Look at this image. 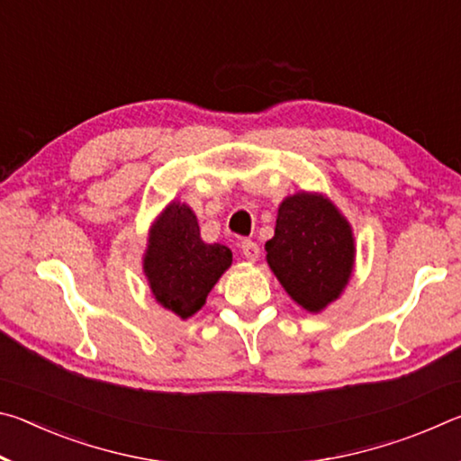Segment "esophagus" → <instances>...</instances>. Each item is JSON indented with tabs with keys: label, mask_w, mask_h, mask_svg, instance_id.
I'll return each instance as SVG.
<instances>
[{
	"label": "esophagus",
	"mask_w": 461,
	"mask_h": 461,
	"mask_svg": "<svg viewBox=\"0 0 461 461\" xmlns=\"http://www.w3.org/2000/svg\"><path fill=\"white\" fill-rule=\"evenodd\" d=\"M241 256H244V258L249 260V262L258 260V256H260L258 244H256V241H252V240L241 241Z\"/></svg>",
	"instance_id": "1"
}]
</instances>
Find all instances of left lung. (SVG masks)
I'll use <instances>...</instances> for the list:
<instances>
[{
  "label": "left lung",
  "mask_w": 461,
  "mask_h": 461,
  "mask_svg": "<svg viewBox=\"0 0 461 461\" xmlns=\"http://www.w3.org/2000/svg\"><path fill=\"white\" fill-rule=\"evenodd\" d=\"M267 262L288 296L319 313L339 299L354 270L352 225L319 193H294L278 207Z\"/></svg>",
  "instance_id": "left-lung-1"
}]
</instances>
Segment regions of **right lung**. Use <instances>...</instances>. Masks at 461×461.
<instances>
[{"label": "right lung", "instance_id": "add662e5", "mask_svg": "<svg viewBox=\"0 0 461 461\" xmlns=\"http://www.w3.org/2000/svg\"><path fill=\"white\" fill-rule=\"evenodd\" d=\"M142 267L154 299L189 319L205 305L209 291L231 267V249L205 244L193 209L173 201L152 223Z\"/></svg>", "mask_w": 461, "mask_h": 461}]
</instances>
